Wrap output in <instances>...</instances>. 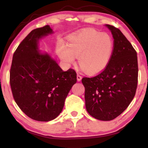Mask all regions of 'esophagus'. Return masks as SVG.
I'll return each mask as SVG.
<instances>
[{
  "instance_id": "1",
  "label": "esophagus",
  "mask_w": 148,
  "mask_h": 148,
  "mask_svg": "<svg viewBox=\"0 0 148 148\" xmlns=\"http://www.w3.org/2000/svg\"><path fill=\"white\" fill-rule=\"evenodd\" d=\"M82 78V76H80L79 74H77V81H78V82L81 81Z\"/></svg>"
}]
</instances>
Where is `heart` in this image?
I'll return each mask as SVG.
<instances>
[{
    "label": "heart",
    "mask_w": 148,
    "mask_h": 148,
    "mask_svg": "<svg viewBox=\"0 0 148 148\" xmlns=\"http://www.w3.org/2000/svg\"><path fill=\"white\" fill-rule=\"evenodd\" d=\"M114 49V40L110 34L89 29L72 35L69 45L61 43L57 52L66 64H72L75 57H77L82 70L92 75L100 73L106 68Z\"/></svg>",
    "instance_id": "b5f03b06"
}]
</instances>
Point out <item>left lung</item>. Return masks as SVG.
I'll use <instances>...</instances> for the list:
<instances>
[{"label":"left lung","instance_id":"8db88e82","mask_svg":"<svg viewBox=\"0 0 148 148\" xmlns=\"http://www.w3.org/2000/svg\"><path fill=\"white\" fill-rule=\"evenodd\" d=\"M106 27L114 39L112 59L101 73L82 79L87 111L101 121L116 118L129 106L136 93L138 74L136 50L119 29Z\"/></svg>","mask_w":148,"mask_h":148}]
</instances>
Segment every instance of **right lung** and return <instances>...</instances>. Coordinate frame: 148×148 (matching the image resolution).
I'll return each mask as SVG.
<instances>
[{
  "label": "right lung",
  "mask_w": 148,
  "mask_h": 148,
  "mask_svg": "<svg viewBox=\"0 0 148 148\" xmlns=\"http://www.w3.org/2000/svg\"><path fill=\"white\" fill-rule=\"evenodd\" d=\"M53 32L49 25L30 32L15 51L10 72V84L17 106L36 121H49L59 116L76 72H64L48 55L38 52V41Z\"/></svg>",
  "instance_id": "1"
}]
</instances>
